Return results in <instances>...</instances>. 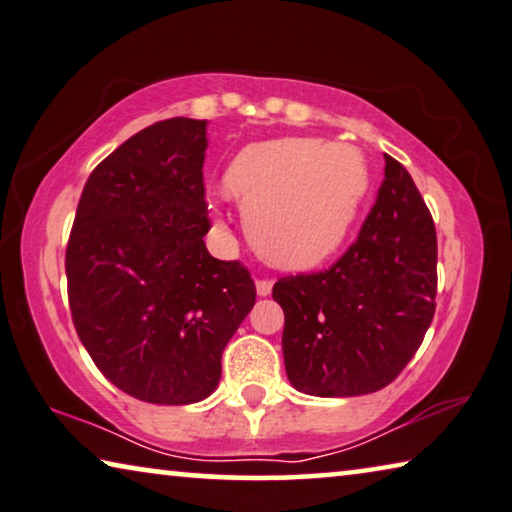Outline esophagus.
I'll use <instances>...</instances> for the list:
<instances>
[{"mask_svg": "<svg viewBox=\"0 0 512 512\" xmlns=\"http://www.w3.org/2000/svg\"><path fill=\"white\" fill-rule=\"evenodd\" d=\"M256 290H258V295L261 297H267L272 293V279H258L256 281Z\"/></svg>", "mask_w": 512, "mask_h": 512, "instance_id": "esophagus-1", "label": "esophagus"}]
</instances>
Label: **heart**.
<instances>
[{
    "instance_id": "heart-1",
    "label": "heart",
    "mask_w": 512,
    "mask_h": 512,
    "mask_svg": "<svg viewBox=\"0 0 512 512\" xmlns=\"http://www.w3.org/2000/svg\"><path fill=\"white\" fill-rule=\"evenodd\" d=\"M364 155L345 144L281 139L235 157L226 187L247 212L249 238L274 265H318L343 245L366 199Z\"/></svg>"
}]
</instances>
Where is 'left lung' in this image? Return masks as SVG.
<instances>
[{
    "label": "left lung",
    "instance_id": "1",
    "mask_svg": "<svg viewBox=\"0 0 512 512\" xmlns=\"http://www.w3.org/2000/svg\"><path fill=\"white\" fill-rule=\"evenodd\" d=\"M357 240L329 270L288 274L272 288L283 309V361L297 391L364 396L391 384L426 336L437 297L435 222L398 160Z\"/></svg>",
    "mask_w": 512,
    "mask_h": 512
}]
</instances>
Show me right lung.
Returning <instances> with one entry per match:
<instances>
[{"instance_id":"add662e5","label":"right lung","mask_w":512,"mask_h":512,"mask_svg":"<svg viewBox=\"0 0 512 512\" xmlns=\"http://www.w3.org/2000/svg\"><path fill=\"white\" fill-rule=\"evenodd\" d=\"M206 121H157L86 180L66 247L68 304L93 364L128 396L190 405L215 391L222 352L256 302L240 261H217Z\"/></svg>"}]
</instances>
